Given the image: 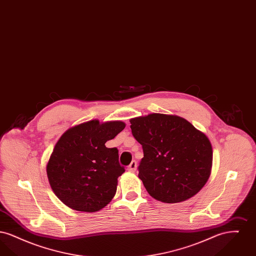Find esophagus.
<instances>
[{"label": "esophagus", "instance_id": "obj_1", "mask_svg": "<svg viewBox=\"0 0 256 256\" xmlns=\"http://www.w3.org/2000/svg\"><path fill=\"white\" fill-rule=\"evenodd\" d=\"M137 169V162L134 160V161H132V163L130 164V166L128 167V172H134L135 170Z\"/></svg>", "mask_w": 256, "mask_h": 256}]
</instances>
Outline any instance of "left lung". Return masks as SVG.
Here are the masks:
<instances>
[{
  "label": "left lung",
  "instance_id": "1",
  "mask_svg": "<svg viewBox=\"0 0 256 256\" xmlns=\"http://www.w3.org/2000/svg\"><path fill=\"white\" fill-rule=\"evenodd\" d=\"M144 158L139 178L148 193L166 204L184 202L207 182L213 152L206 135L176 115L152 113L130 119Z\"/></svg>",
  "mask_w": 256,
  "mask_h": 256
}]
</instances>
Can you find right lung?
<instances>
[{"mask_svg":"<svg viewBox=\"0 0 256 256\" xmlns=\"http://www.w3.org/2000/svg\"><path fill=\"white\" fill-rule=\"evenodd\" d=\"M121 121L82 122L67 130L56 142L47 164L50 185L56 196L76 211L96 212L116 194L124 172L116 148L106 143L124 128Z\"/></svg>","mask_w":256,"mask_h":256,"instance_id":"1","label":"right lung"}]
</instances>
